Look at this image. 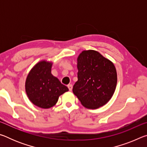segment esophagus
Returning <instances> with one entry per match:
<instances>
[{"label":"esophagus","instance_id":"esophagus-1","mask_svg":"<svg viewBox=\"0 0 147 147\" xmlns=\"http://www.w3.org/2000/svg\"><path fill=\"white\" fill-rule=\"evenodd\" d=\"M67 87H68V88H69V90L70 91H72V89H73V85H72V84H69V85L67 86Z\"/></svg>","mask_w":147,"mask_h":147}]
</instances>
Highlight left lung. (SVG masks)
Masks as SVG:
<instances>
[{"label":"left lung","instance_id":"obj_1","mask_svg":"<svg viewBox=\"0 0 147 147\" xmlns=\"http://www.w3.org/2000/svg\"><path fill=\"white\" fill-rule=\"evenodd\" d=\"M77 61L78 81L73 86V93L87 108L104 106L116 88L117 76L113 63L93 50L82 52Z\"/></svg>","mask_w":147,"mask_h":147}]
</instances>
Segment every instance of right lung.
Instances as JSON below:
<instances>
[{
	"label": "right lung",
	"instance_id": "1",
	"mask_svg": "<svg viewBox=\"0 0 147 147\" xmlns=\"http://www.w3.org/2000/svg\"><path fill=\"white\" fill-rule=\"evenodd\" d=\"M52 63L42 61L30 71L25 83L26 92L34 105L47 109L54 106L67 87L51 74Z\"/></svg>",
	"mask_w": 147,
	"mask_h": 147
}]
</instances>
